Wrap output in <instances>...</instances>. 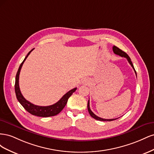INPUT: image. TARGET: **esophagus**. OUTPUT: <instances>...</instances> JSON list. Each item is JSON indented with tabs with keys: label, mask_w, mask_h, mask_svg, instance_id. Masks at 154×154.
<instances>
[{
	"label": "esophagus",
	"mask_w": 154,
	"mask_h": 154,
	"mask_svg": "<svg viewBox=\"0 0 154 154\" xmlns=\"http://www.w3.org/2000/svg\"><path fill=\"white\" fill-rule=\"evenodd\" d=\"M87 83H88V80L87 78H84L83 79V83H84V84H87Z\"/></svg>",
	"instance_id": "obj_1"
}]
</instances>
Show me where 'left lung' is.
<instances>
[{
    "mask_svg": "<svg viewBox=\"0 0 154 154\" xmlns=\"http://www.w3.org/2000/svg\"><path fill=\"white\" fill-rule=\"evenodd\" d=\"M112 49H113L114 53L116 54H118V55L120 56V57H125V58H126L127 59L128 62H129V63H130V65H131V66L132 67L133 69L134 70V72H135V73H136V76H137L136 71V70H135V69H134V67L133 64H132V61H131V59H130V58L128 57V55L127 53H126L125 52H124V51H123L122 50H121L119 48H117V47H116V46H115V45L113 46ZM87 109H88V112H89L90 115L91 116V117H92L93 118H94V119H96V120L102 121V122H111V121H113V120H115V119H118V118H116V119H103V118H100V117H98V116H97L96 115H95L94 113L92 112V110H91V109H90V106H89V100H88V101Z\"/></svg>",
    "mask_w": 154,
    "mask_h": 154,
    "instance_id": "1",
    "label": "left lung"
}]
</instances>
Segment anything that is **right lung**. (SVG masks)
Instances as JSON below:
<instances>
[{
	"label": "right lung",
	"instance_id": "right-lung-1",
	"mask_svg": "<svg viewBox=\"0 0 154 154\" xmlns=\"http://www.w3.org/2000/svg\"><path fill=\"white\" fill-rule=\"evenodd\" d=\"M33 49H34L31 50L28 53V54H27L26 58H24V60H23V62L20 64L19 68H18L17 73L16 74L15 91L17 98L18 101H19V103L23 106V107H24V108L28 112H29L32 115L39 116V117H44V118L50 117V116H54L59 114L60 112L63 110L65 106H66L67 104V102L68 99L69 98V97L72 94L73 92L76 91V88H74L73 89L67 92L66 94L63 96L62 98L60 99L58 102H57V103L52 105L45 106H38V105H35L34 104H32L30 103L29 101L26 100L24 97V96H22V93L20 92L19 83H18V82L19 81L18 80H19V74H20L21 68L22 67V65L25 62V60H26L27 57L29 56V54Z\"/></svg>",
	"mask_w": 154,
	"mask_h": 154
}]
</instances>
